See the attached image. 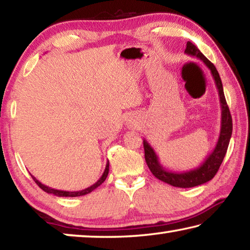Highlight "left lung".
Listing matches in <instances>:
<instances>
[{
  "label": "left lung",
  "instance_id": "obj_1",
  "mask_svg": "<svg viewBox=\"0 0 250 250\" xmlns=\"http://www.w3.org/2000/svg\"><path fill=\"white\" fill-rule=\"evenodd\" d=\"M184 53L186 55H189V56L196 57L203 61V62L207 66V68L210 70V73L213 75V78L215 80V83H216L219 101H221L222 107L221 132H219L216 146H215L214 150L210 152V154L207 155L204 162H203L198 167L186 172H172L166 170V168L161 166L158 155L155 154L154 150L152 149L146 140H143L146 162L147 164V167H149L150 171L152 172V174L160 181L166 182V183L172 186H175V188H194V186L204 184L206 182L213 179L215 174L217 173L219 167H221L224 158H225L232 132V119L230 116L229 108H228L226 103L225 96H224L223 83L216 67L211 64L208 59L201 53V50L193 43H191V42H188Z\"/></svg>",
  "mask_w": 250,
  "mask_h": 250
}]
</instances>
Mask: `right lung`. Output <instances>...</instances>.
Returning <instances> with one entry per match:
<instances>
[{
  "mask_svg": "<svg viewBox=\"0 0 250 250\" xmlns=\"http://www.w3.org/2000/svg\"><path fill=\"white\" fill-rule=\"evenodd\" d=\"M108 173H109V161H107V164H105V168L104 171V174L101 175L100 179L96 182V183L94 185L89 186V188H84L83 189V191H76V192H68V191H61V189H55V188H48V186H46L44 184H42L41 182L36 179V177H33V180L35 181V183L40 186V188L43 189V191H45L46 193H49V194H54V195L56 196H59V197H76V196H83V195H86V194H89L90 192L94 191L95 188H98V186H100L101 184L104 183V180L107 179L108 176Z\"/></svg>",
  "mask_w": 250,
  "mask_h": 250,
  "instance_id": "obj_1",
  "label": "right lung"
}]
</instances>
